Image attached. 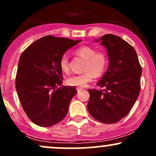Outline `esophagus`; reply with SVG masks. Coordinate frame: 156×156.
<instances>
[{
  "instance_id": "esophagus-1",
  "label": "esophagus",
  "mask_w": 156,
  "mask_h": 156,
  "mask_svg": "<svg viewBox=\"0 0 156 156\" xmlns=\"http://www.w3.org/2000/svg\"><path fill=\"white\" fill-rule=\"evenodd\" d=\"M83 88H80V87H77V91H78V92H81V91H83Z\"/></svg>"
}]
</instances>
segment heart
Wrapping results in <instances>:
<instances>
[{
    "mask_svg": "<svg viewBox=\"0 0 156 156\" xmlns=\"http://www.w3.org/2000/svg\"><path fill=\"white\" fill-rule=\"evenodd\" d=\"M75 53L85 59L82 69L84 72L81 74L68 77L66 79L67 85L83 87L87 83L92 80L94 77L98 78L104 74L108 64V55L104 51H97L95 48L83 45L77 48ZM59 67L64 73L69 72V64L67 55H62L59 60Z\"/></svg>",
    "mask_w": 156,
    "mask_h": 156,
    "instance_id": "obj_1",
    "label": "heart"
}]
</instances>
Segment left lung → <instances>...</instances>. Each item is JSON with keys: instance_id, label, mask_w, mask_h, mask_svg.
<instances>
[{"instance_id": "8db88e82", "label": "left lung", "mask_w": 156, "mask_h": 156, "mask_svg": "<svg viewBox=\"0 0 156 156\" xmlns=\"http://www.w3.org/2000/svg\"><path fill=\"white\" fill-rule=\"evenodd\" d=\"M100 40L107 50L109 64L97 83L104 89H88L87 109L98 121L112 124L128 115L136 103L141 89V67L134 48L119 37L105 34Z\"/></svg>"}]
</instances>
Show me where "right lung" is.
<instances>
[{"mask_svg":"<svg viewBox=\"0 0 156 156\" xmlns=\"http://www.w3.org/2000/svg\"><path fill=\"white\" fill-rule=\"evenodd\" d=\"M81 40L46 36L23 52L16 76V90L23 110L41 127H51L65 117L77 93L74 87L62 86L59 60Z\"/></svg>","mask_w":156,"mask_h":156,"instance_id":"add662e5","label":"right lung"}]
</instances>
